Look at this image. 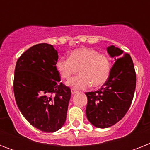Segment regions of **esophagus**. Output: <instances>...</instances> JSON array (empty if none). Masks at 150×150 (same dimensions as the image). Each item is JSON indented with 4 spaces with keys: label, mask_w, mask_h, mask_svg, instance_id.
Returning <instances> with one entry per match:
<instances>
[{
    "label": "esophagus",
    "mask_w": 150,
    "mask_h": 150,
    "mask_svg": "<svg viewBox=\"0 0 150 150\" xmlns=\"http://www.w3.org/2000/svg\"><path fill=\"white\" fill-rule=\"evenodd\" d=\"M71 94H72V95H75V94H76L79 93L77 90H75V89H71Z\"/></svg>",
    "instance_id": "obj_1"
}]
</instances>
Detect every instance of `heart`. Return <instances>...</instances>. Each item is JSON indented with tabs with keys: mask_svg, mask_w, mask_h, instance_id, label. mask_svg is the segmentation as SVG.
Wrapping results in <instances>:
<instances>
[{
	"mask_svg": "<svg viewBox=\"0 0 150 150\" xmlns=\"http://www.w3.org/2000/svg\"><path fill=\"white\" fill-rule=\"evenodd\" d=\"M56 68L63 79H68L79 68V75L71 78L66 85L71 89H85L91 85L97 88L105 84L111 72V62L109 57L96 49L80 47L71 52L69 58H59Z\"/></svg>",
	"mask_w": 150,
	"mask_h": 150,
	"instance_id": "b5f03b06",
	"label": "heart"
}]
</instances>
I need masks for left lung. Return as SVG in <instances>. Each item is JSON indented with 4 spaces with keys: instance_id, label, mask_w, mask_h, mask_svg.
Returning <instances> with one entry per match:
<instances>
[{
    "instance_id": "8db88e82",
    "label": "left lung",
    "mask_w": 150,
    "mask_h": 150,
    "mask_svg": "<svg viewBox=\"0 0 150 150\" xmlns=\"http://www.w3.org/2000/svg\"><path fill=\"white\" fill-rule=\"evenodd\" d=\"M107 51L114 61L109 79L100 89L86 93L87 118L99 128H109L123 118L132 102L136 86L130 55L113 45Z\"/></svg>"
}]
</instances>
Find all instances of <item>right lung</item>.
<instances>
[{
  "mask_svg": "<svg viewBox=\"0 0 150 150\" xmlns=\"http://www.w3.org/2000/svg\"><path fill=\"white\" fill-rule=\"evenodd\" d=\"M58 54L53 45L36 44L16 62L14 94L29 124L44 132H54L66 121L71 89L61 82L56 68Z\"/></svg>",
  "mask_w": 150,
  "mask_h": 150,
  "instance_id": "add662e5",
  "label": "right lung"
}]
</instances>
